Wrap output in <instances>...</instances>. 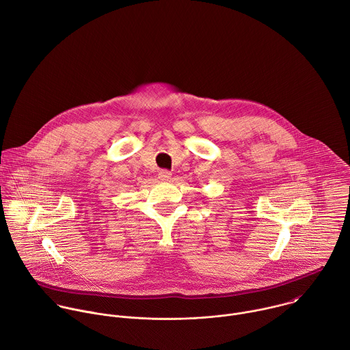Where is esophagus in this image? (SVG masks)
Wrapping results in <instances>:
<instances>
[{
	"label": "esophagus",
	"instance_id": "1",
	"mask_svg": "<svg viewBox=\"0 0 350 350\" xmlns=\"http://www.w3.org/2000/svg\"><path fill=\"white\" fill-rule=\"evenodd\" d=\"M158 178H159L161 181H169V180L172 178V173L167 172V170H161V172L158 173Z\"/></svg>",
	"mask_w": 350,
	"mask_h": 350
}]
</instances>
